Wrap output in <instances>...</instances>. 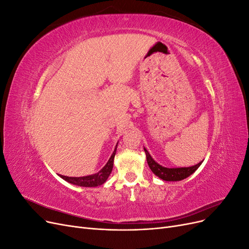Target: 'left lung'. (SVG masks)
Returning <instances> with one entry per match:
<instances>
[{
  "instance_id": "1",
  "label": "left lung",
  "mask_w": 249,
  "mask_h": 249,
  "mask_svg": "<svg viewBox=\"0 0 249 249\" xmlns=\"http://www.w3.org/2000/svg\"><path fill=\"white\" fill-rule=\"evenodd\" d=\"M144 152L146 155V161L150 170H152L158 178H160L163 180H166V182H177V180H182L188 178L189 176H191L193 172L196 171V169L202 163L201 161L198 164L190 167H178V168L164 167L153 159L152 156L149 155V153L147 152V149L145 147H144Z\"/></svg>"
}]
</instances>
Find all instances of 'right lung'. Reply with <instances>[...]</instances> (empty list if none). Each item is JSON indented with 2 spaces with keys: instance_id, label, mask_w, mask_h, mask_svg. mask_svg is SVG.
Masks as SVG:
<instances>
[{
  "instance_id": "add662e5",
  "label": "right lung",
  "mask_w": 249,
  "mask_h": 249,
  "mask_svg": "<svg viewBox=\"0 0 249 249\" xmlns=\"http://www.w3.org/2000/svg\"><path fill=\"white\" fill-rule=\"evenodd\" d=\"M116 148L117 144L114 148V152L111 155L110 159L106 163V165L99 171L94 173V175H90L86 177H79V178H74V177H65L59 175V177L63 178L66 182H69L72 185L80 186V187H97L103 185L105 182H106L107 178H109L110 173L113 169V163H114V157L116 154Z\"/></svg>"
}]
</instances>
